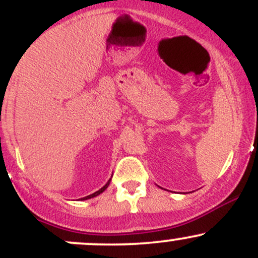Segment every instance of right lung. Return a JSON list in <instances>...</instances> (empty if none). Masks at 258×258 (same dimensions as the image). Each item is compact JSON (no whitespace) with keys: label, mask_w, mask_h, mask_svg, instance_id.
<instances>
[{"label":"right lung","mask_w":258,"mask_h":258,"mask_svg":"<svg viewBox=\"0 0 258 258\" xmlns=\"http://www.w3.org/2000/svg\"><path fill=\"white\" fill-rule=\"evenodd\" d=\"M110 180H111V179H109V180H108V183H106V184H105L104 186H103V188H100L99 190H97L96 193H93V194H91V195H87V197H85V198H81V200H87V199H91V198H94V197H97V195H99L100 193H103V191H104L105 189L108 188L109 184H110Z\"/></svg>","instance_id":"1"}]
</instances>
